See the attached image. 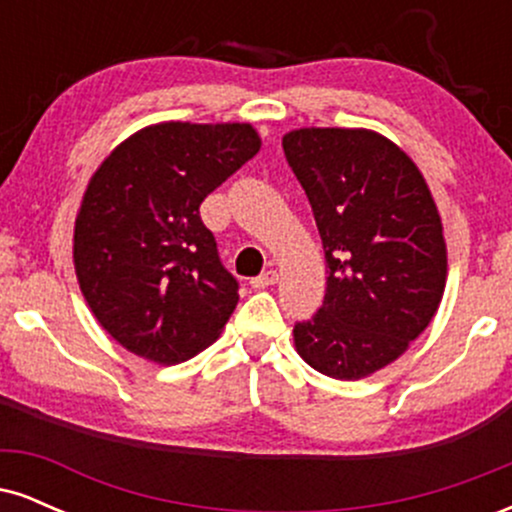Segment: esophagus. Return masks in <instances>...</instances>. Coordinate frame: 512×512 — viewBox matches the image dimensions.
Segmentation results:
<instances>
[{
	"instance_id": "1",
	"label": "esophagus",
	"mask_w": 512,
	"mask_h": 512,
	"mask_svg": "<svg viewBox=\"0 0 512 512\" xmlns=\"http://www.w3.org/2000/svg\"><path fill=\"white\" fill-rule=\"evenodd\" d=\"M276 281H279V274H276L274 269H269V272L255 276V279H252L250 284H252V289H267V286H274Z\"/></svg>"
}]
</instances>
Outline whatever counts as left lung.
Wrapping results in <instances>:
<instances>
[{
	"instance_id": "8db88e82",
	"label": "left lung",
	"mask_w": 512,
	"mask_h": 512,
	"mask_svg": "<svg viewBox=\"0 0 512 512\" xmlns=\"http://www.w3.org/2000/svg\"><path fill=\"white\" fill-rule=\"evenodd\" d=\"M308 195L327 262L313 320L293 327L317 373L361 380L431 325L448 279L436 199L395 142L363 127H301L281 139Z\"/></svg>"
}]
</instances>
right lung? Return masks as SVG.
I'll list each match as a JSON object with an SVG mask.
<instances>
[{
  "label": "right lung",
  "instance_id": "1",
  "mask_svg": "<svg viewBox=\"0 0 512 512\" xmlns=\"http://www.w3.org/2000/svg\"><path fill=\"white\" fill-rule=\"evenodd\" d=\"M248 122H158L117 144L74 221V272L98 325L158 366L219 339L238 305L199 204L260 151Z\"/></svg>",
  "mask_w": 512,
  "mask_h": 512
}]
</instances>
